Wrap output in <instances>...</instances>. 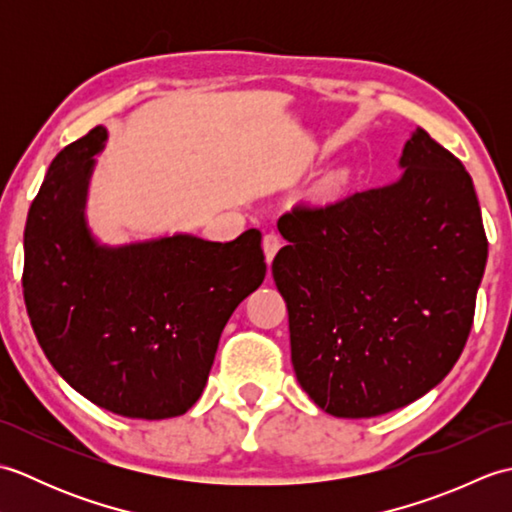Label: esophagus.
I'll use <instances>...</instances> for the list:
<instances>
[{
	"mask_svg": "<svg viewBox=\"0 0 512 512\" xmlns=\"http://www.w3.org/2000/svg\"><path fill=\"white\" fill-rule=\"evenodd\" d=\"M262 246H264L266 262L273 264V259H275V255L279 253V248H281V237L277 233H266Z\"/></svg>",
	"mask_w": 512,
	"mask_h": 512,
	"instance_id": "obj_1",
	"label": "esophagus"
}]
</instances>
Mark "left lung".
I'll return each instance as SVG.
<instances>
[{"label":"left lung","mask_w":512,"mask_h":512,"mask_svg":"<svg viewBox=\"0 0 512 512\" xmlns=\"http://www.w3.org/2000/svg\"><path fill=\"white\" fill-rule=\"evenodd\" d=\"M400 178L279 217L273 262L292 367L336 418H374L440 385L469 339L488 242L473 180L424 129Z\"/></svg>","instance_id":"left-lung-1"}]
</instances>
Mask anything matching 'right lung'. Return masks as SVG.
<instances>
[{"mask_svg": "<svg viewBox=\"0 0 512 512\" xmlns=\"http://www.w3.org/2000/svg\"><path fill=\"white\" fill-rule=\"evenodd\" d=\"M105 127L63 151L24 233V299L43 354L81 396L125 418L182 416L202 396L226 321L262 286V233L101 244L85 217Z\"/></svg>", "mask_w": 512, "mask_h": 512, "instance_id": "1", "label": "right lung"}]
</instances>
